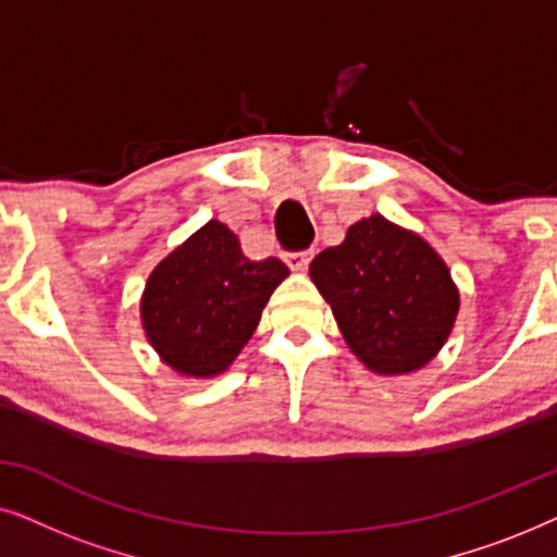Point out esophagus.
<instances>
[{
    "label": "esophagus",
    "instance_id": "1",
    "mask_svg": "<svg viewBox=\"0 0 557 557\" xmlns=\"http://www.w3.org/2000/svg\"><path fill=\"white\" fill-rule=\"evenodd\" d=\"M311 256H314V250H299V253H286L288 269H292V271H307Z\"/></svg>",
    "mask_w": 557,
    "mask_h": 557
}]
</instances>
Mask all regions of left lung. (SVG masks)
Here are the masks:
<instances>
[{"label": "left lung", "mask_w": 557, "mask_h": 557, "mask_svg": "<svg viewBox=\"0 0 557 557\" xmlns=\"http://www.w3.org/2000/svg\"><path fill=\"white\" fill-rule=\"evenodd\" d=\"M357 360L375 375H408L446 345L459 314L451 271L421 235L377 215L349 225L309 265Z\"/></svg>", "instance_id": "8db88e82"}]
</instances>
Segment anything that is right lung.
I'll return each mask as SVG.
<instances>
[{
  "instance_id": "right-lung-1",
  "label": "right lung",
  "mask_w": 557,
  "mask_h": 557,
  "mask_svg": "<svg viewBox=\"0 0 557 557\" xmlns=\"http://www.w3.org/2000/svg\"><path fill=\"white\" fill-rule=\"evenodd\" d=\"M278 258L250 261L220 220L162 258L141 294V326L166 368L182 377H218L253 337L276 286Z\"/></svg>"
}]
</instances>
